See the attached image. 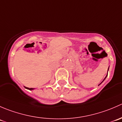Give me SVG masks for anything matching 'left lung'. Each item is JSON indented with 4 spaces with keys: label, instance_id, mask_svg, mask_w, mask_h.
Instances as JSON below:
<instances>
[{
    "label": "left lung",
    "instance_id": "obj_1",
    "mask_svg": "<svg viewBox=\"0 0 122 122\" xmlns=\"http://www.w3.org/2000/svg\"><path fill=\"white\" fill-rule=\"evenodd\" d=\"M109 68H108V70H107V72H108V71H109ZM107 76H106V77H105V78H104V80H103V81H104V80H105V79H106V77H107ZM103 81H102V83H100V84H102V83H103ZM100 84H99V85H100Z\"/></svg>",
    "mask_w": 122,
    "mask_h": 122
}]
</instances>
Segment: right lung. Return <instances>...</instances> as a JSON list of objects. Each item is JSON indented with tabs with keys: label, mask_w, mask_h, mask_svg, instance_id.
<instances>
[{
	"label": "right lung",
	"mask_w": 122,
	"mask_h": 122,
	"mask_svg": "<svg viewBox=\"0 0 122 122\" xmlns=\"http://www.w3.org/2000/svg\"><path fill=\"white\" fill-rule=\"evenodd\" d=\"M25 88H26V89L29 90H34V88H28V87H25Z\"/></svg>",
	"instance_id": "add662e5"
}]
</instances>
